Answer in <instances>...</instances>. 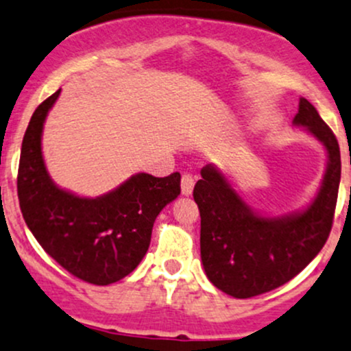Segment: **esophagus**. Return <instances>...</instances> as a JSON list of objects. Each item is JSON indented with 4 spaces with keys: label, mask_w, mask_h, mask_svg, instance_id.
<instances>
[{
    "label": "esophagus",
    "mask_w": 351,
    "mask_h": 351,
    "mask_svg": "<svg viewBox=\"0 0 351 351\" xmlns=\"http://www.w3.org/2000/svg\"><path fill=\"white\" fill-rule=\"evenodd\" d=\"M193 186H195V176L191 175V173L184 171L183 176H182V193L183 195H191V191H193Z\"/></svg>",
    "instance_id": "34e87169"
}]
</instances>
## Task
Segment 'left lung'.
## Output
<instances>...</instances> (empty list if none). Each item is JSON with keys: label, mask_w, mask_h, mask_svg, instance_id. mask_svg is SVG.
<instances>
[{"label": "left lung", "mask_w": 351, "mask_h": 351, "mask_svg": "<svg viewBox=\"0 0 351 351\" xmlns=\"http://www.w3.org/2000/svg\"><path fill=\"white\" fill-rule=\"evenodd\" d=\"M293 123L306 126L328 153L322 188L305 211L283 218L260 217L213 165L202 169V180L195 184L203 268L218 290L234 298H252L290 282L318 255L332 232L341 176L340 146L305 98H300Z\"/></svg>", "instance_id": "obj_1"}]
</instances>
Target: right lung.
<instances>
[{
    "label": "right lung",
    "mask_w": 351,
    "mask_h": 351,
    "mask_svg": "<svg viewBox=\"0 0 351 351\" xmlns=\"http://www.w3.org/2000/svg\"><path fill=\"white\" fill-rule=\"evenodd\" d=\"M60 91L34 110L21 145L18 198L38 243L76 278L93 285L119 282L148 252L153 223L180 195V173L165 178L138 173L117 190L82 198L49 178L41 155V133Z\"/></svg>",
    "instance_id": "obj_1"
}]
</instances>
